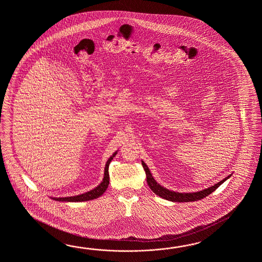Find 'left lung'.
I'll list each match as a JSON object with an SVG mask.
<instances>
[{
  "label": "left lung",
  "instance_id": "left-lung-1",
  "mask_svg": "<svg viewBox=\"0 0 262 262\" xmlns=\"http://www.w3.org/2000/svg\"><path fill=\"white\" fill-rule=\"evenodd\" d=\"M141 163H142V166L144 167L146 176H147V184L149 185L150 190H151L156 195L161 196L162 199L167 200V201H173V202H189V201H196L202 200V199H204L207 195L212 194L213 191H215V190L217 189L218 187H219L225 181H227V180L231 176V175H229L227 178L222 180L221 182H219L217 184L212 185V186L209 187V188L202 190V191H199V192H195V193H179V192L170 191V190L163 187L160 184H157L156 180L152 177V175L150 174L149 167H147V165L145 164L144 162L141 161Z\"/></svg>",
  "mask_w": 262,
  "mask_h": 262
}]
</instances>
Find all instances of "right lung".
<instances>
[{
	"label": "right lung",
	"mask_w": 262,
	"mask_h": 262,
	"mask_svg": "<svg viewBox=\"0 0 262 262\" xmlns=\"http://www.w3.org/2000/svg\"><path fill=\"white\" fill-rule=\"evenodd\" d=\"M117 151L114 152L106 161V167H105V173H104V179L97 187H95V189L91 190L89 192H86L81 195H74V196H68V198H52V200H55L57 201H68V202H78V201H92L99 198L100 195L104 194V192L106 191L108 184H110V175H108V166L111 164L113 157L116 156Z\"/></svg>",
	"instance_id": "obj_1"
}]
</instances>
